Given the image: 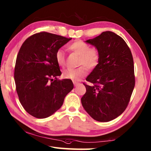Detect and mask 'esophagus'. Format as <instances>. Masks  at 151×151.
I'll return each mask as SVG.
<instances>
[{
	"instance_id": "esophagus-1",
	"label": "esophagus",
	"mask_w": 151,
	"mask_h": 151,
	"mask_svg": "<svg viewBox=\"0 0 151 151\" xmlns=\"http://www.w3.org/2000/svg\"><path fill=\"white\" fill-rule=\"evenodd\" d=\"M73 84H74V85H75V86H78V85H80V83H77V82H75V81L73 82Z\"/></svg>"
}]
</instances>
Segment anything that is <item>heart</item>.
I'll use <instances>...</instances> for the list:
<instances>
[{
    "instance_id": "b5f03b06",
    "label": "heart",
    "mask_w": 151,
    "mask_h": 151,
    "mask_svg": "<svg viewBox=\"0 0 151 151\" xmlns=\"http://www.w3.org/2000/svg\"><path fill=\"white\" fill-rule=\"evenodd\" d=\"M70 50L80 56L78 65H85L88 69L93 70L99 65L100 55L96 48H90V46L83 40H76L68 45ZM56 61L60 66L65 65V55L62 49H58L55 53ZM87 73V69L84 66L76 68H67L63 72V76L73 81H78Z\"/></svg>"
}]
</instances>
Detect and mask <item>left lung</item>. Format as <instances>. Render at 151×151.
I'll use <instances>...</instances> for the list:
<instances>
[{
    "mask_svg": "<svg viewBox=\"0 0 151 151\" xmlns=\"http://www.w3.org/2000/svg\"><path fill=\"white\" fill-rule=\"evenodd\" d=\"M99 50L100 59L84 84L86 93L81 98L83 108L93 119L108 122L126 109L135 85L131 51L122 38L106 31L85 41Z\"/></svg>",
    "mask_w": 151,
    "mask_h": 151,
    "instance_id": "left-lung-1",
    "label": "left lung"
}]
</instances>
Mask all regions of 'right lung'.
Listing matches in <instances>:
<instances>
[{
  "label": "right lung",
  "mask_w": 151,
  "mask_h": 151,
  "mask_svg": "<svg viewBox=\"0 0 151 151\" xmlns=\"http://www.w3.org/2000/svg\"><path fill=\"white\" fill-rule=\"evenodd\" d=\"M71 39L42 32L30 36L20 48L14 74L16 90L25 111L36 118L54 114L73 90L70 79H57L62 73L55 58L56 51Z\"/></svg>",
  "instance_id": "obj_1"
}]
</instances>
